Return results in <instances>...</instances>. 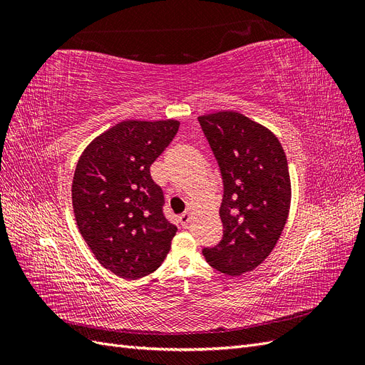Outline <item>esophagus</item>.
Returning a JSON list of instances; mask_svg holds the SVG:
<instances>
[{
    "mask_svg": "<svg viewBox=\"0 0 365 365\" xmlns=\"http://www.w3.org/2000/svg\"><path fill=\"white\" fill-rule=\"evenodd\" d=\"M190 222V212H184L181 216H180V224L185 228L187 225H189Z\"/></svg>",
    "mask_w": 365,
    "mask_h": 365,
    "instance_id": "1",
    "label": "esophagus"
}]
</instances>
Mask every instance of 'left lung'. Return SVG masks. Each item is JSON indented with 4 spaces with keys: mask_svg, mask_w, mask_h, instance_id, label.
Instances as JSON below:
<instances>
[{
    "mask_svg": "<svg viewBox=\"0 0 365 365\" xmlns=\"http://www.w3.org/2000/svg\"><path fill=\"white\" fill-rule=\"evenodd\" d=\"M224 184L219 215L222 239L202 248L227 275L252 271L269 256L291 205L288 161L271 130L233 111L197 117Z\"/></svg>",
    "mask_w": 365,
    "mask_h": 365,
    "instance_id": "1",
    "label": "left lung"
}]
</instances>
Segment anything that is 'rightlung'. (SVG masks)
<instances>
[{
    "mask_svg": "<svg viewBox=\"0 0 365 365\" xmlns=\"http://www.w3.org/2000/svg\"><path fill=\"white\" fill-rule=\"evenodd\" d=\"M180 121L126 120L85 149L73 180L77 227L96 259L121 279L158 269L176 227L150 165L170 145Z\"/></svg>",
    "mask_w": 365,
    "mask_h": 365,
    "instance_id": "right-lung-1",
    "label": "right lung"
}]
</instances>
